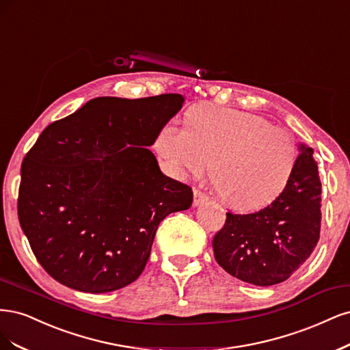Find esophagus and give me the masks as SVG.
<instances>
[{
	"label": "esophagus",
	"instance_id": "obj_1",
	"mask_svg": "<svg viewBox=\"0 0 350 350\" xmlns=\"http://www.w3.org/2000/svg\"><path fill=\"white\" fill-rule=\"evenodd\" d=\"M193 206H199V205H202V204H205V202H208L209 200V198L205 195V193H202L200 190H195L193 191Z\"/></svg>",
	"mask_w": 350,
	"mask_h": 350
}]
</instances>
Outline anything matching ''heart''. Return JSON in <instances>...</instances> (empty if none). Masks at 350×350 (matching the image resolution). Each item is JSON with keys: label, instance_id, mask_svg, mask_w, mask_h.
I'll return each instance as SVG.
<instances>
[{"label": "heart", "instance_id": "heart-1", "mask_svg": "<svg viewBox=\"0 0 350 350\" xmlns=\"http://www.w3.org/2000/svg\"><path fill=\"white\" fill-rule=\"evenodd\" d=\"M189 128L168 122L155 137V151L176 178L211 177L219 198L237 211L267 206L288 186L297 145L269 120L245 111L200 106Z\"/></svg>", "mask_w": 350, "mask_h": 350}]
</instances>
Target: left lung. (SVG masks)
<instances>
[{"label":"left lung","mask_w":350,"mask_h":350,"mask_svg":"<svg viewBox=\"0 0 350 350\" xmlns=\"http://www.w3.org/2000/svg\"><path fill=\"white\" fill-rule=\"evenodd\" d=\"M312 148L299 144L294 173L272 204L254 213H227L212 240L218 265L257 286L286 280L311 256L320 239L321 182Z\"/></svg>","instance_id":"obj_1"}]
</instances>
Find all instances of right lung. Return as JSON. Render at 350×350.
Listing matches in <instances>:
<instances>
[{
	"label": "right lung",
	"mask_w": 350,
	"mask_h": 350,
	"mask_svg": "<svg viewBox=\"0 0 350 350\" xmlns=\"http://www.w3.org/2000/svg\"><path fill=\"white\" fill-rule=\"evenodd\" d=\"M182 94L97 97L44 129L21 164L18 219L42 267L90 294L137 280L160 222L193 191L146 148Z\"/></svg>",
	"instance_id": "1"
}]
</instances>
